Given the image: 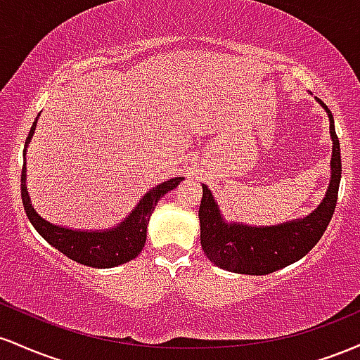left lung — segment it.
I'll return each mask as SVG.
<instances>
[{
    "instance_id": "left-lung-1",
    "label": "left lung",
    "mask_w": 360,
    "mask_h": 360,
    "mask_svg": "<svg viewBox=\"0 0 360 360\" xmlns=\"http://www.w3.org/2000/svg\"><path fill=\"white\" fill-rule=\"evenodd\" d=\"M330 118L332 137V176L326 194L320 206L308 217L272 226H249L240 223H226L214 201L208 186L203 184V200L200 205L201 247L206 257L218 267L238 274L264 276L289 264L296 262L308 254L332 220L337 206L338 186L342 177L340 143L335 134L332 111L323 101L318 100Z\"/></svg>"
}]
</instances>
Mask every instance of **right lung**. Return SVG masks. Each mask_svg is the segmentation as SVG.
Segmentation results:
<instances>
[{
	"mask_svg": "<svg viewBox=\"0 0 360 360\" xmlns=\"http://www.w3.org/2000/svg\"><path fill=\"white\" fill-rule=\"evenodd\" d=\"M35 125L37 120L32 125L27 142H25V152H27L28 142L34 137ZM183 179L184 177H174V179H169L166 183L155 186L140 200L134 212L128 214L120 225L110 230H94V232H91V230L84 232V230L64 229V226L52 225L51 221L44 220L30 203L27 184H25V181H27V164L25 162L22 169V201L25 213H27L34 229L52 247L62 252L65 257L89 267L108 269V267L130 262L131 259H135L142 252L143 245H146L148 220H150V214L154 212L157 201L167 191L174 189Z\"/></svg>",
	"mask_w": 360,
	"mask_h": 360,
	"instance_id": "1",
	"label": "right lung"
}]
</instances>
